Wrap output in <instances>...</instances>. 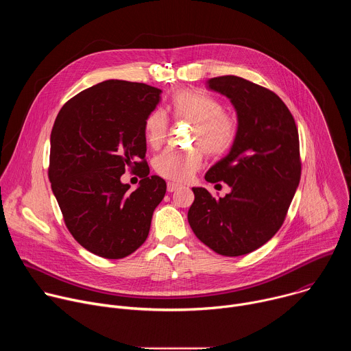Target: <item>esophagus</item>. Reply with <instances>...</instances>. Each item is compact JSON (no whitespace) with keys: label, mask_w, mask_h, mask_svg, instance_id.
I'll use <instances>...</instances> for the list:
<instances>
[{"label":"esophagus","mask_w":351,"mask_h":351,"mask_svg":"<svg viewBox=\"0 0 351 351\" xmlns=\"http://www.w3.org/2000/svg\"><path fill=\"white\" fill-rule=\"evenodd\" d=\"M179 187H180V186H179L178 183H171V182H169V183H168V186H167V189H168V191H169V193L176 191Z\"/></svg>","instance_id":"obj_1"}]
</instances>
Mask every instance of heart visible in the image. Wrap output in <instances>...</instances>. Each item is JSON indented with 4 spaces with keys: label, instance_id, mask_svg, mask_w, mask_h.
Wrapping results in <instances>:
<instances>
[{
    "label": "heart",
    "instance_id": "obj_1",
    "mask_svg": "<svg viewBox=\"0 0 351 351\" xmlns=\"http://www.w3.org/2000/svg\"><path fill=\"white\" fill-rule=\"evenodd\" d=\"M169 108L175 119L193 125L190 143L202 149L206 156H221L233 144L237 133L236 119L223 112V107L217 98L202 91L184 88L172 95ZM167 132L168 122L162 111L156 110L147 117L144 137L149 147H161ZM199 150L167 149L154 158V171L168 180L186 182L202 165V152Z\"/></svg>",
    "mask_w": 351,
    "mask_h": 351
}]
</instances>
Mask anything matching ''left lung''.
<instances>
[{
  "label": "left lung",
  "instance_id": "left-lung-1",
  "mask_svg": "<svg viewBox=\"0 0 351 351\" xmlns=\"http://www.w3.org/2000/svg\"><path fill=\"white\" fill-rule=\"evenodd\" d=\"M208 87L230 99L237 133L226 157L206 173L230 193L214 198L193 187L187 219L194 234L215 253L237 257L265 244L282 226L302 173L295 122L271 90L237 76H219Z\"/></svg>",
  "mask_w": 351,
  "mask_h": 351
}]
</instances>
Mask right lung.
I'll use <instances>...</instances> for the list:
<instances>
[{"mask_svg":"<svg viewBox=\"0 0 351 351\" xmlns=\"http://www.w3.org/2000/svg\"><path fill=\"white\" fill-rule=\"evenodd\" d=\"M144 83L104 80L61 108L53 132L48 176L66 228L90 253L123 258L145 241L167 183L149 176L144 122L161 99ZM142 178L122 184L128 168Z\"/></svg>","mask_w":351,"mask_h":351,"instance_id":"add662e5","label":"right lung"}]
</instances>
